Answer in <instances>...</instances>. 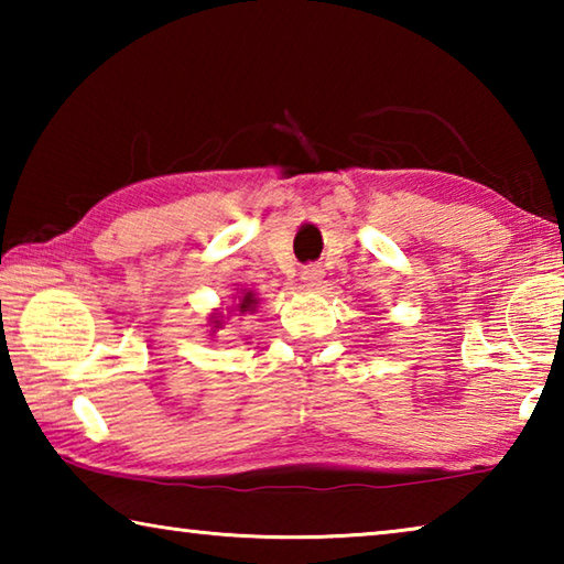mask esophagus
Segmentation results:
<instances>
[{"instance_id":"34e87169","label":"esophagus","mask_w":564,"mask_h":564,"mask_svg":"<svg viewBox=\"0 0 564 564\" xmlns=\"http://www.w3.org/2000/svg\"><path fill=\"white\" fill-rule=\"evenodd\" d=\"M301 281L305 289H318L321 281H323V265L321 263H308L305 269L301 271Z\"/></svg>"}]
</instances>
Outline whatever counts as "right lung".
I'll list each match as a JSON object with an SVG mask.
<instances>
[{
    "instance_id": "add662e5",
    "label": "right lung",
    "mask_w": 564,
    "mask_h": 564,
    "mask_svg": "<svg viewBox=\"0 0 564 564\" xmlns=\"http://www.w3.org/2000/svg\"><path fill=\"white\" fill-rule=\"evenodd\" d=\"M253 308H256V299H253V293H251V291H246L243 295H238L236 311L246 313V311H253ZM214 323H216V328H218V316H214Z\"/></svg>"
}]
</instances>
